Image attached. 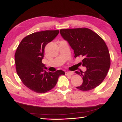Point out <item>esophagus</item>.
Here are the masks:
<instances>
[{
  "label": "esophagus",
  "mask_w": 122,
  "mask_h": 122,
  "mask_svg": "<svg viewBox=\"0 0 122 122\" xmlns=\"http://www.w3.org/2000/svg\"><path fill=\"white\" fill-rule=\"evenodd\" d=\"M66 75H70V76H72L74 75V72L71 71H66L65 72Z\"/></svg>",
  "instance_id": "obj_1"
}]
</instances>
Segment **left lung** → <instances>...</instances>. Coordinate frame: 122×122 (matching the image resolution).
I'll return each mask as SVG.
<instances>
[{"label": "left lung", "mask_w": 122, "mask_h": 122, "mask_svg": "<svg viewBox=\"0 0 122 122\" xmlns=\"http://www.w3.org/2000/svg\"><path fill=\"white\" fill-rule=\"evenodd\" d=\"M60 32L74 50V57H82L81 63L86 68L85 71H75L83 81L76 87L81 91H90L98 86L107 76L110 66L109 52L105 42L87 28L61 29Z\"/></svg>", "instance_id": "obj_1"}]
</instances>
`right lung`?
Instances as JSON below:
<instances>
[{
  "label": "right lung",
  "instance_id": "obj_1",
  "mask_svg": "<svg viewBox=\"0 0 122 122\" xmlns=\"http://www.w3.org/2000/svg\"><path fill=\"white\" fill-rule=\"evenodd\" d=\"M59 33V30L33 33L22 40L15 52L17 74L24 85L35 92L43 93L52 89L59 76L65 74L61 70L54 72L47 71L41 62L46 45Z\"/></svg>",
  "mask_w": 122,
  "mask_h": 122
}]
</instances>
